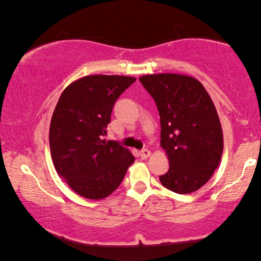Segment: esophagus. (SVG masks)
Returning a JSON list of instances; mask_svg holds the SVG:
<instances>
[{
    "label": "esophagus",
    "instance_id": "esophagus-1",
    "mask_svg": "<svg viewBox=\"0 0 261 261\" xmlns=\"http://www.w3.org/2000/svg\"><path fill=\"white\" fill-rule=\"evenodd\" d=\"M151 155V151L149 149H142V151H140V157L142 158V160H147V158Z\"/></svg>",
    "mask_w": 261,
    "mask_h": 261
}]
</instances>
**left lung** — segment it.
<instances>
[{
	"instance_id": "1",
	"label": "left lung",
	"mask_w": 261,
	"mask_h": 261,
	"mask_svg": "<svg viewBox=\"0 0 261 261\" xmlns=\"http://www.w3.org/2000/svg\"><path fill=\"white\" fill-rule=\"evenodd\" d=\"M140 82L160 113L161 146L169 160L162 185L176 194L196 191L210 180L223 152L214 101L199 81L185 74H146Z\"/></svg>"
}]
</instances>
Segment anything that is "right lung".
<instances>
[{
  "label": "right lung",
  "mask_w": 261,
  "mask_h": 261,
  "mask_svg": "<svg viewBox=\"0 0 261 261\" xmlns=\"http://www.w3.org/2000/svg\"><path fill=\"white\" fill-rule=\"evenodd\" d=\"M135 81L93 74L74 81L60 95L49 131L53 163L68 187L86 199L109 196L134 163L127 148L103 136L114 103Z\"/></svg>",
  "instance_id": "obj_1"
}]
</instances>
